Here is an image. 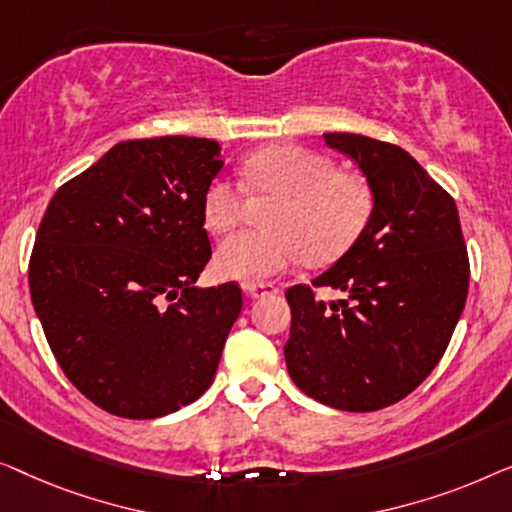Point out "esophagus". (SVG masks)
I'll list each match as a JSON object with an SVG mask.
<instances>
[{"instance_id":"obj_1","label":"esophagus","mask_w":512,"mask_h":512,"mask_svg":"<svg viewBox=\"0 0 512 512\" xmlns=\"http://www.w3.org/2000/svg\"><path fill=\"white\" fill-rule=\"evenodd\" d=\"M243 292H246L250 299H257V297H269V294H276L278 287L273 283H248V285H243Z\"/></svg>"}]
</instances>
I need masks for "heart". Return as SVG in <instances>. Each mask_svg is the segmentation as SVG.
Instances as JSON below:
<instances>
[{
  "label": "heart",
  "mask_w": 512,
  "mask_h": 512,
  "mask_svg": "<svg viewBox=\"0 0 512 512\" xmlns=\"http://www.w3.org/2000/svg\"><path fill=\"white\" fill-rule=\"evenodd\" d=\"M250 192L278 197L266 213L264 232H241L215 253L222 278L239 283L278 276L306 259L329 264L355 246L369 227L376 192L357 171L336 169L318 150L280 143L255 150L241 164ZM246 211L243 187L225 176L213 178L201 197V215L215 234H227Z\"/></svg>",
  "instance_id": "obj_1"
}]
</instances>
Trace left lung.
I'll list each match as a JSON object with an SVG mask.
<instances>
[{
    "instance_id": "1",
    "label": "left lung",
    "mask_w": 512,
    "mask_h": 512,
    "mask_svg": "<svg viewBox=\"0 0 512 512\" xmlns=\"http://www.w3.org/2000/svg\"><path fill=\"white\" fill-rule=\"evenodd\" d=\"M376 192L364 234L313 285L285 292V362L294 385L338 410L401 401L441 362L469 294V253L455 199L406 150L362 134H325ZM315 286L349 292L324 302Z\"/></svg>"
}]
</instances>
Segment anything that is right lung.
<instances>
[{
  "instance_id": "1",
  "label": "right lung",
  "mask_w": 512,
  "mask_h": 512,
  "mask_svg": "<svg viewBox=\"0 0 512 512\" xmlns=\"http://www.w3.org/2000/svg\"><path fill=\"white\" fill-rule=\"evenodd\" d=\"M220 143L155 136L113 146L43 213L30 294L71 385L106 413L153 420L215 378L241 287L199 290L211 259L201 197Z\"/></svg>"
}]
</instances>
